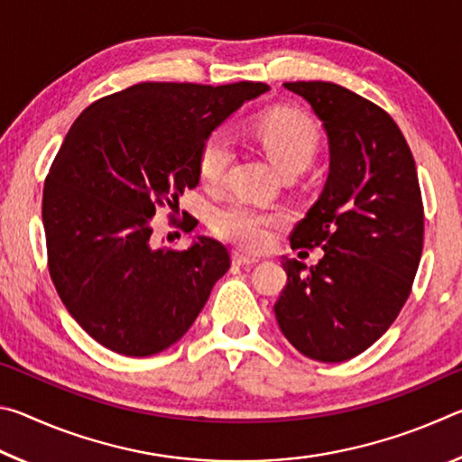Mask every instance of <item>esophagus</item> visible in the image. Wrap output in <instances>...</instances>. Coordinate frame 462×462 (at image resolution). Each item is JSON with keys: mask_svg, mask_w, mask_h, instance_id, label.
Wrapping results in <instances>:
<instances>
[{"mask_svg": "<svg viewBox=\"0 0 462 462\" xmlns=\"http://www.w3.org/2000/svg\"><path fill=\"white\" fill-rule=\"evenodd\" d=\"M232 261H234V264H242V267H245V264H256V263H259V259H256V256L238 253V250L232 254Z\"/></svg>", "mask_w": 462, "mask_h": 462, "instance_id": "34e87169", "label": "esophagus"}]
</instances>
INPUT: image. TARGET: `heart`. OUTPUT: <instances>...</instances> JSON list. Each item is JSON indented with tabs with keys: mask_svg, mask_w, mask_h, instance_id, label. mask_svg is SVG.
<instances>
[{
	"mask_svg": "<svg viewBox=\"0 0 462 462\" xmlns=\"http://www.w3.org/2000/svg\"><path fill=\"white\" fill-rule=\"evenodd\" d=\"M256 138L281 173L306 169L318 151V128L306 114L295 109H275L256 124ZM232 161V143L226 132L217 130L203 143L199 156L201 181L214 187L222 183ZM281 222V214L248 201H232L214 216L217 236L242 248L256 250L267 245L271 228Z\"/></svg>",
	"mask_w": 462,
	"mask_h": 462,
	"instance_id": "1",
	"label": "heart"
}]
</instances>
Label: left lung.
I'll list each match as a JSON object with an SVG mask.
<instances>
[{"instance_id":"obj_1","label":"left lung","mask_w":462,"mask_h":462,"mask_svg":"<svg viewBox=\"0 0 462 462\" xmlns=\"http://www.w3.org/2000/svg\"><path fill=\"white\" fill-rule=\"evenodd\" d=\"M314 109L330 146L318 201L291 248H322L316 267L283 256L275 303L285 338L308 358L342 363L365 353L400 316L424 245L416 162L393 118L328 81L285 83Z\"/></svg>"}]
</instances>
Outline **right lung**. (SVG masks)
Instances as JSON below:
<instances>
[{
  "label": "right lung",
  "instance_id": "right-lung-1",
  "mask_svg": "<svg viewBox=\"0 0 462 462\" xmlns=\"http://www.w3.org/2000/svg\"><path fill=\"white\" fill-rule=\"evenodd\" d=\"M264 91L253 81H148L97 99L73 122L46 175L42 224L57 293L101 346L124 356L169 348L230 269L214 238L156 248L152 217L159 208L179 212L183 191L199 183L203 143ZM195 226L189 216L181 230Z\"/></svg>",
  "mask_w": 462,
  "mask_h": 462
}]
</instances>
